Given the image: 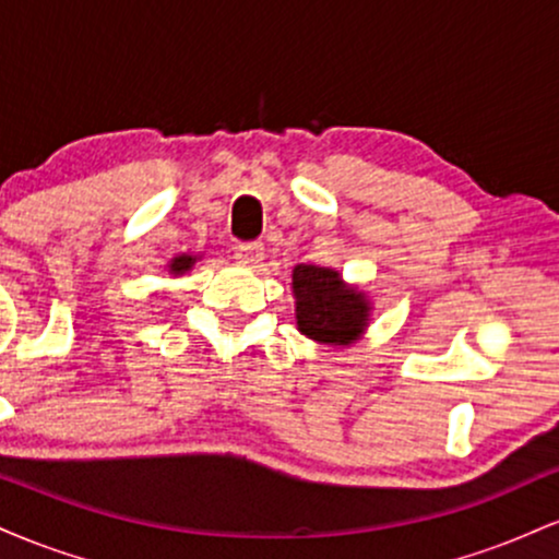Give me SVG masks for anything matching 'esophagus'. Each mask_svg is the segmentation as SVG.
Here are the masks:
<instances>
[{
    "label": "esophagus",
    "mask_w": 559,
    "mask_h": 559,
    "mask_svg": "<svg viewBox=\"0 0 559 559\" xmlns=\"http://www.w3.org/2000/svg\"><path fill=\"white\" fill-rule=\"evenodd\" d=\"M236 260H239L241 265L258 267L260 262L265 260V247H262V243H239V247H236Z\"/></svg>",
    "instance_id": "34e87169"
}]
</instances>
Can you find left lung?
Returning a JSON list of instances; mask_svg holds the SVG:
<instances>
[{
	"mask_svg": "<svg viewBox=\"0 0 559 559\" xmlns=\"http://www.w3.org/2000/svg\"><path fill=\"white\" fill-rule=\"evenodd\" d=\"M294 316L301 336L316 344L352 346L368 331L373 301L360 286L346 284L336 267L297 265L292 271Z\"/></svg>",
	"mask_w": 559,
	"mask_h": 559,
	"instance_id": "obj_1",
	"label": "left lung"
}]
</instances>
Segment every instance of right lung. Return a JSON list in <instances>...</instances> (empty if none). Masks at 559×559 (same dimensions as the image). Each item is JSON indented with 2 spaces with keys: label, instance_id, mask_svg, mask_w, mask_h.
<instances>
[{
  "label": "right lung",
  "instance_id": "obj_1",
  "mask_svg": "<svg viewBox=\"0 0 559 559\" xmlns=\"http://www.w3.org/2000/svg\"><path fill=\"white\" fill-rule=\"evenodd\" d=\"M197 260H199V254H189V252L176 254V258L168 262V271H170V275H176V278H178V275L189 273L191 267L197 265Z\"/></svg>",
  "mask_w": 559,
  "mask_h": 559
}]
</instances>
